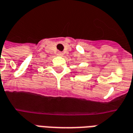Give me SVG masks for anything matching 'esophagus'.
Returning a JSON list of instances; mask_svg holds the SVG:
<instances>
[{"mask_svg":"<svg viewBox=\"0 0 133 133\" xmlns=\"http://www.w3.org/2000/svg\"><path fill=\"white\" fill-rule=\"evenodd\" d=\"M57 55H58V56H62V55H63V52H58Z\"/></svg>","mask_w":133,"mask_h":133,"instance_id":"34e87169","label":"esophagus"}]
</instances>
